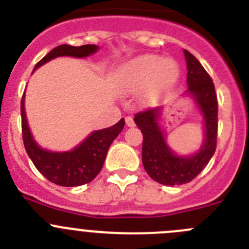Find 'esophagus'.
<instances>
[{
    "label": "esophagus",
    "instance_id": "obj_1",
    "mask_svg": "<svg viewBox=\"0 0 249 249\" xmlns=\"http://www.w3.org/2000/svg\"><path fill=\"white\" fill-rule=\"evenodd\" d=\"M125 123H126L127 126H130V127L135 126V122H134V119H132L131 117H126V118H125Z\"/></svg>",
    "mask_w": 249,
    "mask_h": 249
}]
</instances>
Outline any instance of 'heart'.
<instances>
[{"instance_id": "obj_1", "label": "heart", "mask_w": 249, "mask_h": 249, "mask_svg": "<svg viewBox=\"0 0 249 249\" xmlns=\"http://www.w3.org/2000/svg\"><path fill=\"white\" fill-rule=\"evenodd\" d=\"M122 78L127 85L139 88L149 84L152 95L171 88L178 78V64L159 55L147 54L132 60L123 71Z\"/></svg>"}]
</instances>
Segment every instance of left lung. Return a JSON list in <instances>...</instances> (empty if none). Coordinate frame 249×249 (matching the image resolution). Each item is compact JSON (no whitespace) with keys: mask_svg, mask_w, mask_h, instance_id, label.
I'll list each match as a JSON object with an SVG mask.
<instances>
[{"mask_svg":"<svg viewBox=\"0 0 249 249\" xmlns=\"http://www.w3.org/2000/svg\"><path fill=\"white\" fill-rule=\"evenodd\" d=\"M187 64V93L194 96L204 120V141L201 149L190 157L176 156L165 142L158 125L161 108H148L135 114V123L143 135L142 163L144 170L161 185H183L194 180L209 163L216 148L218 100L211 75L198 59L183 51Z\"/></svg>","mask_w":249,"mask_h":249,"instance_id":"1","label":"left lung"}]
</instances>
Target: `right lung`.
<instances>
[{"instance_id": "right-lung-1", "label": "right lung", "mask_w": 249, "mask_h": 249, "mask_svg": "<svg viewBox=\"0 0 249 249\" xmlns=\"http://www.w3.org/2000/svg\"><path fill=\"white\" fill-rule=\"evenodd\" d=\"M97 50L98 47L96 45H83L79 47L69 45L57 46L51 52H48L38 63H36L35 69L55 57L69 55V57L83 58L92 54ZM20 113L24 147L28 156L33 160L34 165L51 182L66 187L85 185L97 176L105 163L108 148L115 137L122 132L125 125L124 119H120L113 126L93 131L80 146L74 148L73 151L55 153L41 148L34 141L26 122L24 95L21 97Z\"/></svg>"}]
</instances>
